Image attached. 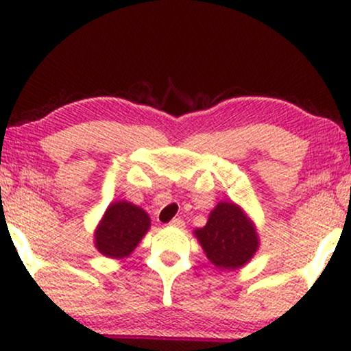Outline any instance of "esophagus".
Listing matches in <instances>:
<instances>
[{
    "label": "esophagus",
    "mask_w": 351,
    "mask_h": 351,
    "mask_svg": "<svg viewBox=\"0 0 351 351\" xmlns=\"http://www.w3.org/2000/svg\"><path fill=\"white\" fill-rule=\"evenodd\" d=\"M171 227H177V228H184L185 227V222L182 219H172L169 222Z\"/></svg>",
    "instance_id": "obj_1"
}]
</instances>
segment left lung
<instances>
[{"mask_svg": "<svg viewBox=\"0 0 351 351\" xmlns=\"http://www.w3.org/2000/svg\"><path fill=\"white\" fill-rule=\"evenodd\" d=\"M193 233L209 262L223 270L246 265L258 249L256 225L232 201H220L210 210L208 223Z\"/></svg>", "mask_w": 351, "mask_h": 351, "instance_id": "1", "label": "left lung"}]
</instances>
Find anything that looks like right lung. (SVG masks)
<instances>
[{"instance_id": "obj_1", "label": "right lung", "mask_w": 351, "mask_h": 351, "mask_svg": "<svg viewBox=\"0 0 351 351\" xmlns=\"http://www.w3.org/2000/svg\"><path fill=\"white\" fill-rule=\"evenodd\" d=\"M148 228L150 217L145 210L128 201H114L95 228L94 244L105 257L124 258L137 247Z\"/></svg>"}]
</instances>
